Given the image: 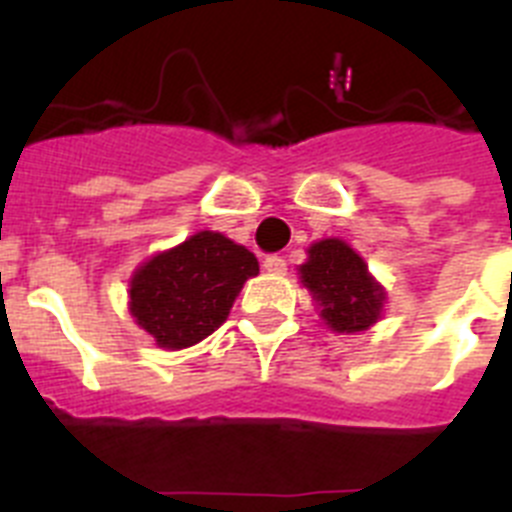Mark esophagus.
Returning <instances> with one entry per match:
<instances>
[{"instance_id": "obj_1", "label": "esophagus", "mask_w": 512, "mask_h": 512, "mask_svg": "<svg viewBox=\"0 0 512 512\" xmlns=\"http://www.w3.org/2000/svg\"><path fill=\"white\" fill-rule=\"evenodd\" d=\"M264 269L269 271V274H284V271H287V264H284L282 256H266Z\"/></svg>"}]
</instances>
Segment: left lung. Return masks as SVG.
Here are the masks:
<instances>
[{"instance_id":"8db88e82","label":"left lung","mask_w":512,"mask_h":512,"mask_svg":"<svg viewBox=\"0 0 512 512\" xmlns=\"http://www.w3.org/2000/svg\"><path fill=\"white\" fill-rule=\"evenodd\" d=\"M297 274L315 300L320 320L333 333L356 336L382 320L387 292L372 277L366 261L341 238L312 243Z\"/></svg>"}]
</instances>
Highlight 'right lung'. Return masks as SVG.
<instances>
[{
    "mask_svg": "<svg viewBox=\"0 0 512 512\" xmlns=\"http://www.w3.org/2000/svg\"><path fill=\"white\" fill-rule=\"evenodd\" d=\"M256 274L259 261L246 246L200 230L133 271L128 310L158 348L182 351L228 320L235 297Z\"/></svg>",
    "mask_w": 512,
    "mask_h": 512,
    "instance_id": "right-lung-1",
    "label": "right lung"
}]
</instances>
